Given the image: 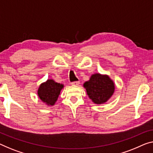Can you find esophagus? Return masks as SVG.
I'll use <instances>...</instances> for the list:
<instances>
[{
    "label": "esophagus",
    "mask_w": 153,
    "mask_h": 153,
    "mask_svg": "<svg viewBox=\"0 0 153 153\" xmlns=\"http://www.w3.org/2000/svg\"><path fill=\"white\" fill-rule=\"evenodd\" d=\"M71 84L73 85H79L80 84V81H74V82H72Z\"/></svg>",
    "instance_id": "34e87169"
}]
</instances>
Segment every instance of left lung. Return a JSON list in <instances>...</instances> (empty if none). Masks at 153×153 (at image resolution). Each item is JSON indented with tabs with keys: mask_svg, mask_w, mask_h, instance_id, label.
Segmentation results:
<instances>
[{
	"mask_svg": "<svg viewBox=\"0 0 153 153\" xmlns=\"http://www.w3.org/2000/svg\"><path fill=\"white\" fill-rule=\"evenodd\" d=\"M89 98L96 104H102L111 97L115 90L114 83L107 75L92 74L83 84Z\"/></svg>",
	"mask_w": 153,
	"mask_h": 153,
	"instance_id": "8db88e82",
	"label": "left lung"
}]
</instances>
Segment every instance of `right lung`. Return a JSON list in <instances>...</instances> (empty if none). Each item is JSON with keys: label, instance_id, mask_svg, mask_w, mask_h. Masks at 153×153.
<instances>
[{"label": "right lung", "instance_id": "obj_1", "mask_svg": "<svg viewBox=\"0 0 153 153\" xmlns=\"http://www.w3.org/2000/svg\"><path fill=\"white\" fill-rule=\"evenodd\" d=\"M63 88V84L58 83L53 79H48L39 85L37 94L42 102L47 105L52 106L57 100L60 91Z\"/></svg>", "mask_w": 153, "mask_h": 153}]
</instances>
